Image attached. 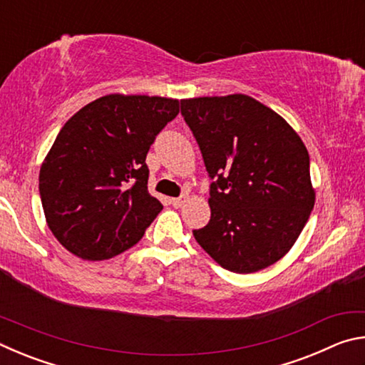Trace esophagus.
<instances>
[{
  "mask_svg": "<svg viewBox=\"0 0 365 365\" xmlns=\"http://www.w3.org/2000/svg\"><path fill=\"white\" fill-rule=\"evenodd\" d=\"M187 201H188V196L187 195H182V196H178V197H172L170 205L178 209V207H182Z\"/></svg>",
  "mask_w": 365,
  "mask_h": 365,
  "instance_id": "34e87169",
  "label": "esophagus"
}]
</instances>
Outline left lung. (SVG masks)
Listing matches in <instances>:
<instances>
[{
  "label": "left lung",
  "instance_id": "obj_1",
  "mask_svg": "<svg viewBox=\"0 0 365 365\" xmlns=\"http://www.w3.org/2000/svg\"><path fill=\"white\" fill-rule=\"evenodd\" d=\"M205 160L211 220L193 230L215 262L252 274L292 250L316 201L309 153L287 120L246 95L182 100Z\"/></svg>",
  "mask_w": 365,
  "mask_h": 365
}]
</instances>
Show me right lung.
<instances>
[{"instance_id":"right-lung-1","label":"right lung","mask_w":365,"mask_h":365,"mask_svg":"<svg viewBox=\"0 0 365 365\" xmlns=\"http://www.w3.org/2000/svg\"><path fill=\"white\" fill-rule=\"evenodd\" d=\"M178 114V101L108 95L86 104L61 128L40 169L49 230L88 261L137 245L163 211L148 191L146 154Z\"/></svg>"}]
</instances>
